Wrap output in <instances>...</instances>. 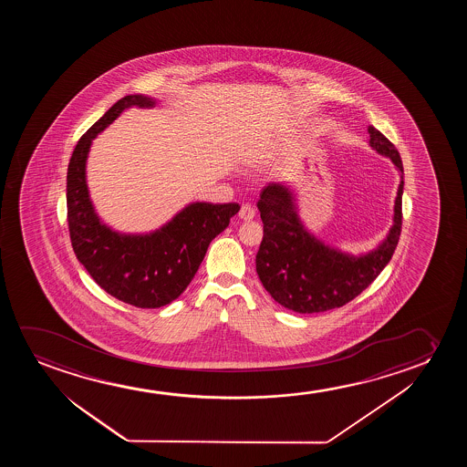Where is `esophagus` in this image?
I'll return each instance as SVG.
<instances>
[{"instance_id": "esophagus-1", "label": "esophagus", "mask_w": 467, "mask_h": 467, "mask_svg": "<svg viewBox=\"0 0 467 467\" xmlns=\"http://www.w3.org/2000/svg\"><path fill=\"white\" fill-rule=\"evenodd\" d=\"M255 217V211L250 204L241 205V211H239V218H243L244 222H250L252 218Z\"/></svg>"}]
</instances>
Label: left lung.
Wrapping results in <instances>:
<instances>
[{
  "mask_svg": "<svg viewBox=\"0 0 467 467\" xmlns=\"http://www.w3.org/2000/svg\"><path fill=\"white\" fill-rule=\"evenodd\" d=\"M368 134L371 147L389 156L403 172L396 145L373 126H368ZM402 192L400 182L394 226L384 243L367 255L352 256L327 247L303 228L292 192L285 186H265L256 204L263 222V241L255 265L263 287L279 305L295 313H324L345 306L377 279L394 255L402 231Z\"/></svg>",
  "mask_w": 467,
  "mask_h": 467,
  "instance_id": "1",
  "label": "left lung"
}]
</instances>
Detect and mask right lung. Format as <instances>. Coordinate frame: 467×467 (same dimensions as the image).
I'll return each mask as SVG.
<instances>
[{"mask_svg":"<svg viewBox=\"0 0 467 467\" xmlns=\"http://www.w3.org/2000/svg\"><path fill=\"white\" fill-rule=\"evenodd\" d=\"M143 96H126L78 140L67 172V222L71 247L92 279L135 307L166 306L188 287L213 237L230 224L239 204L194 202L172 222L145 236H121L92 209L86 185L90 141L129 107H151Z\"/></svg>","mask_w":467,"mask_h":467,"instance_id":"obj_1","label":"right lung"}]
</instances>
